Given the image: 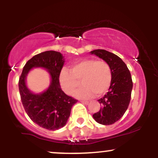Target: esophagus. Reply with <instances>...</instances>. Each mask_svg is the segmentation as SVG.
<instances>
[{
    "mask_svg": "<svg viewBox=\"0 0 158 158\" xmlns=\"http://www.w3.org/2000/svg\"><path fill=\"white\" fill-rule=\"evenodd\" d=\"M80 102L81 103H83V104H85V105H88V103H89V102H88V101H83V100H81V101H80Z\"/></svg>",
    "mask_w": 158,
    "mask_h": 158,
    "instance_id": "1",
    "label": "esophagus"
}]
</instances>
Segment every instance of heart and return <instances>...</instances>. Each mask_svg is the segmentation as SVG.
I'll use <instances>...</instances> for the list:
<instances>
[{"mask_svg":"<svg viewBox=\"0 0 158 158\" xmlns=\"http://www.w3.org/2000/svg\"><path fill=\"white\" fill-rule=\"evenodd\" d=\"M112 70L108 62L95 59H85L74 62L70 69L63 68L59 73V82L67 94H72L80 85L83 86L74 93L79 99H88L97 94L99 97L110 88Z\"/></svg>","mask_w":158,"mask_h":158,"instance_id":"1","label":"heart"}]
</instances>
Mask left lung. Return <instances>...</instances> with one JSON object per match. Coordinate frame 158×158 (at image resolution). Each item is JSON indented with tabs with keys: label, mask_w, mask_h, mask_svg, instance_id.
<instances>
[{
	"label": "left lung",
	"mask_w": 158,
	"mask_h": 158,
	"mask_svg": "<svg viewBox=\"0 0 158 158\" xmlns=\"http://www.w3.org/2000/svg\"><path fill=\"white\" fill-rule=\"evenodd\" d=\"M90 53L108 62L113 74L108 93L98 99L100 109L93 114V117L99 124H114L124 115L131 100L133 88L131 73L124 61L112 52L99 49L90 51Z\"/></svg>",
	"instance_id": "obj_1"
}]
</instances>
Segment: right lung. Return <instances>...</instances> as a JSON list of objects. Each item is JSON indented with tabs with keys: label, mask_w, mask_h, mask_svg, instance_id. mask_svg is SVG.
Segmentation results:
<instances>
[{
	"label": "right lung",
	"mask_w": 158,
	"mask_h": 158,
	"mask_svg": "<svg viewBox=\"0 0 158 158\" xmlns=\"http://www.w3.org/2000/svg\"><path fill=\"white\" fill-rule=\"evenodd\" d=\"M64 63L61 52L50 50L34 56L23 68L19 88L25 111L32 122L46 129L55 131L66 125L72 107L77 99L69 97L61 90L59 73ZM33 67H43L52 77L49 88L41 94H33L27 88L26 77Z\"/></svg>",
	"instance_id": "1"
}]
</instances>
